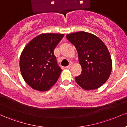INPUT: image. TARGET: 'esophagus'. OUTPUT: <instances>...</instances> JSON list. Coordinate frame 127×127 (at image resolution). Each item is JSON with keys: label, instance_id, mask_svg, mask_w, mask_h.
<instances>
[{"label": "esophagus", "instance_id": "obj_1", "mask_svg": "<svg viewBox=\"0 0 127 127\" xmlns=\"http://www.w3.org/2000/svg\"><path fill=\"white\" fill-rule=\"evenodd\" d=\"M71 67H72V64H69L68 65H67V66L65 67V68H70Z\"/></svg>", "mask_w": 127, "mask_h": 127}]
</instances>
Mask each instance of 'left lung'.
Wrapping results in <instances>:
<instances>
[{
  "instance_id": "obj_1",
  "label": "left lung",
  "mask_w": 127,
  "mask_h": 127,
  "mask_svg": "<svg viewBox=\"0 0 127 127\" xmlns=\"http://www.w3.org/2000/svg\"><path fill=\"white\" fill-rule=\"evenodd\" d=\"M67 39L76 48L82 72L75 81L85 90L98 88L104 84L112 72L110 53L101 39L91 33L78 32L68 34Z\"/></svg>"
}]
</instances>
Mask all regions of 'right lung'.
<instances>
[{"instance_id":"1","label":"right lung","mask_w":127,"mask_h":127,"mask_svg":"<svg viewBox=\"0 0 127 127\" xmlns=\"http://www.w3.org/2000/svg\"><path fill=\"white\" fill-rule=\"evenodd\" d=\"M63 34L42 33L25 46L20 59L22 76L34 90L45 91L57 81L62 69L58 65L54 50Z\"/></svg>"}]
</instances>
